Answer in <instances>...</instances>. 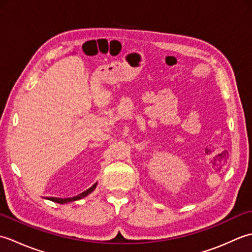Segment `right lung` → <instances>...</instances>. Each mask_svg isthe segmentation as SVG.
<instances>
[{
    "mask_svg": "<svg viewBox=\"0 0 252 252\" xmlns=\"http://www.w3.org/2000/svg\"><path fill=\"white\" fill-rule=\"evenodd\" d=\"M96 185H97V182H96V183L93 185V186H91L89 189H87V190H84L83 192H81V194H79V195H77V196H74V197H70V198H57V197H49L47 198V199L49 200H52V201H54V202H57V203H68V202H72V201H76V200H79V199H82V198H84V197H87L89 194H91V192H92L95 189H96Z\"/></svg>",
    "mask_w": 252,
    "mask_h": 252,
    "instance_id": "obj_1",
    "label": "right lung"
}]
</instances>
